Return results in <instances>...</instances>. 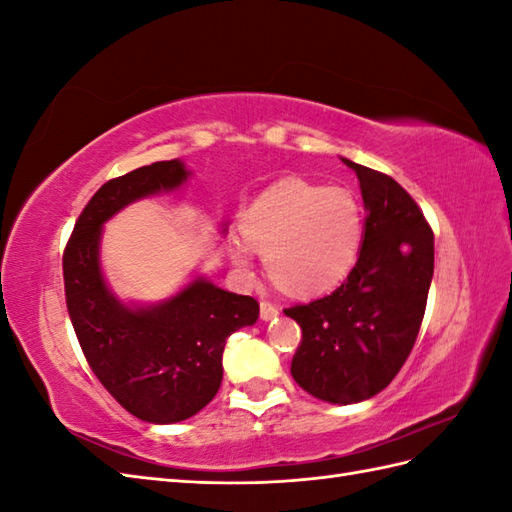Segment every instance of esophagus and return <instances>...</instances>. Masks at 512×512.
Listing matches in <instances>:
<instances>
[{
    "label": "esophagus",
    "instance_id": "1",
    "mask_svg": "<svg viewBox=\"0 0 512 512\" xmlns=\"http://www.w3.org/2000/svg\"><path fill=\"white\" fill-rule=\"evenodd\" d=\"M259 310H262V319H264V321H273V319L277 317V314H279L275 303H270V301H262V303H259Z\"/></svg>",
    "mask_w": 512,
    "mask_h": 512
}]
</instances>
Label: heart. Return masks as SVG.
I'll return each mask as SVG.
<instances>
[{"mask_svg": "<svg viewBox=\"0 0 512 512\" xmlns=\"http://www.w3.org/2000/svg\"><path fill=\"white\" fill-rule=\"evenodd\" d=\"M235 264L250 266L262 250L268 277L290 295L312 297L350 275L363 246V211L350 189L319 187L299 178L268 187L239 217Z\"/></svg>", "mask_w": 512, "mask_h": 512, "instance_id": "b5f03b06", "label": "heart"}]
</instances>
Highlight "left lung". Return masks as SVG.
Instances as JSON below:
<instances>
[{
  "label": "left lung",
  "instance_id": "1",
  "mask_svg": "<svg viewBox=\"0 0 512 512\" xmlns=\"http://www.w3.org/2000/svg\"><path fill=\"white\" fill-rule=\"evenodd\" d=\"M365 204L356 266L332 295L286 308L303 332L290 374L314 398L352 405L383 391L405 365L427 308L433 231L400 184L343 158Z\"/></svg>",
  "mask_w": 512,
  "mask_h": 512
}]
</instances>
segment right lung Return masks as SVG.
Here are the masks:
<instances>
[{
  "instance_id": "1",
  "label": "right lung",
  "mask_w": 512,
  "mask_h": 512,
  "mask_svg": "<svg viewBox=\"0 0 512 512\" xmlns=\"http://www.w3.org/2000/svg\"><path fill=\"white\" fill-rule=\"evenodd\" d=\"M189 178L162 160L105 182L85 204L63 253L65 303L92 372L132 416L171 424L195 416L222 385L226 339L253 325L259 303L195 277L156 306H127L101 270L103 224L127 204L169 193Z\"/></svg>"
}]
</instances>
